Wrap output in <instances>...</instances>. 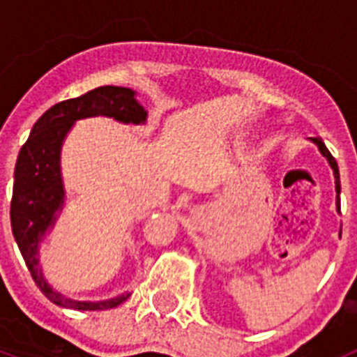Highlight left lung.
Instances as JSON below:
<instances>
[{
    "label": "left lung",
    "instance_id": "8db88e82",
    "mask_svg": "<svg viewBox=\"0 0 357 357\" xmlns=\"http://www.w3.org/2000/svg\"><path fill=\"white\" fill-rule=\"evenodd\" d=\"M309 141H313V143L317 144L321 155H324L327 160H329L331 168H333V173H334V184H336V209H338V213H340V193H342V185H340L338 162H336V159H334V157L331 155V151L327 150V146H326V144H324V141H321L320 137H309ZM340 236H342V230H340Z\"/></svg>",
    "mask_w": 357,
    "mask_h": 357
}]
</instances>
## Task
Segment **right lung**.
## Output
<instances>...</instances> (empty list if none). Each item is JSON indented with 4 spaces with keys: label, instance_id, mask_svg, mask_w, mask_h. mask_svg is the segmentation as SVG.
<instances>
[{
    "label": "right lung",
    "instance_id": "obj_1",
    "mask_svg": "<svg viewBox=\"0 0 357 357\" xmlns=\"http://www.w3.org/2000/svg\"><path fill=\"white\" fill-rule=\"evenodd\" d=\"M107 116L121 123H146L148 112L128 87L105 85L78 98L56 103L36 121L26 143L17 155L14 191L10 202L12 232L24 263L40 291L53 304L77 311L112 309L128 298V293L109 301H73L46 282L39 266V245L64 207V184L61 175V150L75 121Z\"/></svg>",
    "mask_w": 357,
    "mask_h": 357
}]
</instances>
